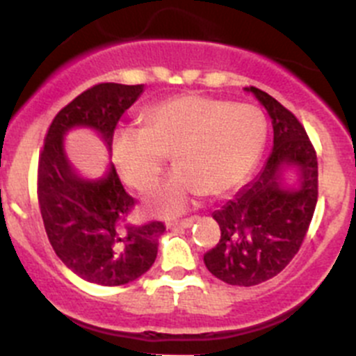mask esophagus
<instances>
[{"mask_svg":"<svg viewBox=\"0 0 356 356\" xmlns=\"http://www.w3.org/2000/svg\"><path fill=\"white\" fill-rule=\"evenodd\" d=\"M196 220H198V217L184 218V220H181V222H170V224H168V229H177V227H181V229H189L193 224H195Z\"/></svg>","mask_w":356,"mask_h":356,"instance_id":"1","label":"esophagus"}]
</instances>
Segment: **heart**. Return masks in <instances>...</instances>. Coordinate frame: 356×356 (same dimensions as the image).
<instances>
[{"mask_svg":"<svg viewBox=\"0 0 356 356\" xmlns=\"http://www.w3.org/2000/svg\"><path fill=\"white\" fill-rule=\"evenodd\" d=\"M265 143L267 120L257 106L188 92L152 106L145 129L115 131L111 158L122 181L143 191L158 181L174 152L179 168L146 198L149 211L172 217L208 191L224 195L241 186Z\"/></svg>","mask_w":356,"mask_h":356,"instance_id":"b5f03b06","label":"heart"}]
</instances>
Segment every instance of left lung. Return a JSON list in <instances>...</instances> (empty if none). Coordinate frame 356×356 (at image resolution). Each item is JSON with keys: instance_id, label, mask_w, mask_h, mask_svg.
<instances>
[{"instance_id": "1", "label": "left lung", "mask_w": 356, "mask_h": 356, "mask_svg": "<svg viewBox=\"0 0 356 356\" xmlns=\"http://www.w3.org/2000/svg\"><path fill=\"white\" fill-rule=\"evenodd\" d=\"M267 110L274 148L260 174L211 217L220 241L203 257L208 270L232 286L268 281L293 260L317 204V155L298 118L261 89L245 88Z\"/></svg>"}]
</instances>
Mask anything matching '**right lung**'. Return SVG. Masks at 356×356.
Returning <instances> with one entry per match:
<instances>
[{"label": "right lung", "mask_w": 356, "mask_h": 356, "mask_svg": "<svg viewBox=\"0 0 356 356\" xmlns=\"http://www.w3.org/2000/svg\"><path fill=\"white\" fill-rule=\"evenodd\" d=\"M145 86L98 84L79 95L53 118L38 167V196L53 250L74 274L99 286H120L149 270L165 227L122 225L134 198L125 193L113 163L102 177H86L68 160L65 136L74 129L96 132L111 152L124 111Z\"/></svg>", "instance_id": "add662e5"}]
</instances>
